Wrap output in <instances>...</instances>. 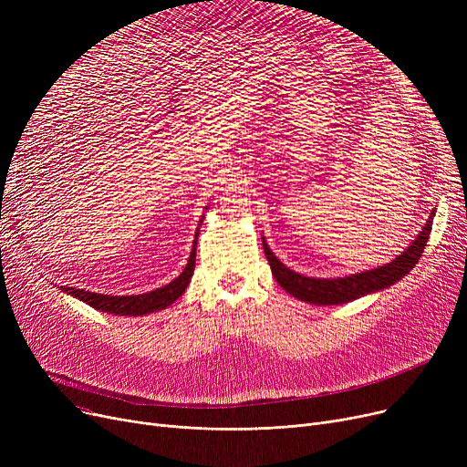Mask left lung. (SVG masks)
<instances>
[{
	"label": "left lung",
	"instance_id": "left-lung-1",
	"mask_svg": "<svg viewBox=\"0 0 467 467\" xmlns=\"http://www.w3.org/2000/svg\"><path fill=\"white\" fill-rule=\"evenodd\" d=\"M433 217L435 210L431 212L430 219L426 221V225L422 231L416 234V238L409 244V248L401 252L396 259H391L389 263L371 268V271H363L348 276H338V278H312L299 275L296 271H291L289 266H285L275 254L268 248V244L263 236V250L266 255L268 265H271V271L275 280L299 301L317 305V306H326V305H345L350 301H356L359 297L371 296V293L384 291L386 287L394 285L400 282L405 275L412 271V266L419 263L426 242L431 233L433 225Z\"/></svg>",
	"mask_w": 467,
	"mask_h": 467
}]
</instances>
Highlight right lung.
Returning a JSON list of instances; mask_svg holds the SVG:
<instances>
[{"label": "right lung", "mask_w": 467, "mask_h": 467, "mask_svg": "<svg viewBox=\"0 0 467 467\" xmlns=\"http://www.w3.org/2000/svg\"><path fill=\"white\" fill-rule=\"evenodd\" d=\"M206 210H208V206H206ZM202 219L199 221V225H202ZM196 240H199V229H196V233H194L192 250H191V255L183 268V273L178 278L171 280L170 284H166L155 291L141 293V296H104V293H92V291L64 287V285H60V289L64 293H67V296L87 303L88 306L100 310V312L113 314V316H143V314L164 310L166 306L176 303L183 296L189 282H191V276L194 273V259H196Z\"/></svg>", "instance_id": "add662e5"}]
</instances>
